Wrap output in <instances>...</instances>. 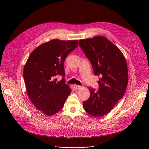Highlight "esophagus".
I'll return each instance as SVG.
<instances>
[{
  "instance_id": "1",
  "label": "esophagus",
  "mask_w": 149,
  "mask_h": 149,
  "mask_svg": "<svg viewBox=\"0 0 149 149\" xmlns=\"http://www.w3.org/2000/svg\"><path fill=\"white\" fill-rule=\"evenodd\" d=\"M74 88H75L76 89H79L81 88V86H80V85H74Z\"/></svg>"
}]
</instances>
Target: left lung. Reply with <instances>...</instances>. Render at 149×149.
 Wrapping results in <instances>:
<instances>
[{
  "mask_svg": "<svg viewBox=\"0 0 149 149\" xmlns=\"http://www.w3.org/2000/svg\"><path fill=\"white\" fill-rule=\"evenodd\" d=\"M79 44L91 61L94 74L100 77L99 90L89 88L90 96L83 103V107L91 116H102L111 111L126 92V61L120 49L104 37L80 40Z\"/></svg>",
  "mask_w": 149,
  "mask_h": 149,
  "instance_id": "obj_1",
  "label": "left lung"
}]
</instances>
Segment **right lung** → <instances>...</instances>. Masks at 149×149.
Returning a JSON list of instances; mask_svg holds the SVG:
<instances>
[{"label":"right lung","instance_id":"right-lung-1","mask_svg":"<svg viewBox=\"0 0 149 149\" xmlns=\"http://www.w3.org/2000/svg\"><path fill=\"white\" fill-rule=\"evenodd\" d=\"M77 46V40H51L34 49L24 66L23 79L29 97L46 115L60 111L72 92L65 84L64 61ZM57 75L63 76L59 82Z\"/></svg>","mask_w":149,"mask_h":149}]
</instances>
